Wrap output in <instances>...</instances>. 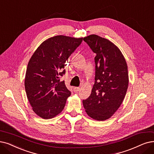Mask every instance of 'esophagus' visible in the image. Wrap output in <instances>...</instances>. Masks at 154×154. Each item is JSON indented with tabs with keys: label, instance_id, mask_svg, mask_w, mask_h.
Returning a JSON list of instances; mask_svg holds the SVG:
<instances>
[{
	"label": "esophagus",
	"instance_id": "obj_1",
	"mask_svg": "<svg viewBox=\"0 0 154 154\" xmlns=\"http://www.w3.org/2000/svg\"><path fill=\"white\" fill-rule=\"evenodd\" d=\"M73 90H74V91H75V92H78V91H79L80 88H79V87H75L73 88Z\"/></svg>",
	"mask_w": 154,
	"mask_h": 154
}]
</instances>
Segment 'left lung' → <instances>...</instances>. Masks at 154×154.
I'll return each instance as SVG.
<instances>
[{"label": "left lung", "mask_w": 154, "mask_h": 154, "mask_svg": "<svg viewBox=\"0 0 154 154\" xmlns=\"http://www.w3.org/2000/svg\"><path fill=\"white\" fill-rule=\"evenodd\" d=\"M83 40L97 56L95 83L83 105L90 118L105 121L117 111L125 97L129 83L126 61L119 48L106 38L93 34Z\"/></svg>", "instance_id": "left-lung-1"}]
</instances>
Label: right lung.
I'll return each mask as SVG.
<instances>
[{"instance_id":"add662e5","label":"right lung","mask_w":154,"mask_h":154,"mask_svg":"<svg viewBox=\"0 0 154 154\" xmlns=\"http://www.w3.org/2000/svg\"><path fill=\"white\" fill-rule=\"evenodd\" d=\"M82 38L57 35L43 42L30 58L24 87L33 112L44 119L63 111L71 91L60 76L65 74L64 64L82 44Z\"/></svg>"}]
</instances>
